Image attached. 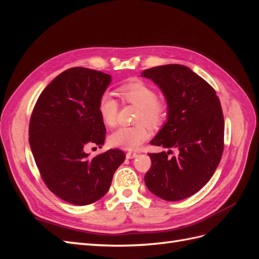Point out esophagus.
Here are the masks:
<instances>
[{
	"label": "esophagus",
	"instance_id": "1",
	"mask_svg": "<svg viewBox=\"0 0 259 259\" xmlns=\"http://www.w3.org/2000/svg\"><path fill=\"white\" fill-rule=\"evenodd\" d=\"M135 156H137L136 152H127L126 153V159H134Z\"/></svg>",
	"mask_w": 259,
	"mask_h": 259
}]
</instances>
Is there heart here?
I'll return each mask as SVG.
<instances>
[{
    "instance_id": "1",
    "label": "heart",
    "mask_w": 259,
    "mask_h": 259,
    "mask_svg": "<svg viewBox=\"0 0 259 259\" xmlns=\"http://www.w3.org/2000/svg\"><path fill=\"white\" fill-rule=\"evenodd\" d=\"M122 98L139 107L138 121H145L150 126H159L165 120L167 105L158 100L156 92L143 81H131L122 84L119 88ZM119 103L110 93H105L98 100V112L107 126L113 127L117 122ZM150 137V130L145 123L134 126H122L115 130L109 137V142L117 148L134 151L143 146Z\"/></svg>"
}]
</instances>
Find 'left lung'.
<instances>
[{"label": "left lung", "instance_id": "1", "mask_svg": "<svg viewBox=\"0 0 259 259\" xmlns=\"http://www.w3.org/2000/svg\"><path fill=\"white\" fill-rule=\"evenodd\" d=\"M142 76L159 86L167 104V120L150 144L175 148L178 154L149 153L145 175L149 190L165 201L189 198L213 176L224 151V115L215 90L190 68L153 67Z\"/></svg>", "mask_w": 259, "mask_h": 259}]
</instances>
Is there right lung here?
Instances as JSON below:
<instances>
[{"instance_id": "right-lung-1", "label": "right lung", "mask_w": 259, "mask_h": 259, "mask_svg": "<svg viewBox=\"0 0 259 259\" xmlns=\"http://www.w3.org/2000/svg\"><path fill=\"white\" fill-rule=\"evenodd\" d=\"M111 75L74 67L57 75L41 93L29 125V143L49 189L74 205L101 199L125 160L119 149L90 158L86 148L105 143L98 100Z\"/></svg>"}]
</instances>
